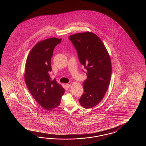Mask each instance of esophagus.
Returning <instances> with one entry per match:
<instances>
[{"instance_id":"esophagus-1","label":"esophagus","mask_w":146,"mask_h":146,"mask_svg":"<svg viewBox=\"0 0 146 146\" xmlns=\"http://www.w3.org/2000/svg\"><path fill=\"white\" fill-rule=\"evenodd\" d=\"M66 87H67V88H70V87H71V85L69 84H66Z\"/></svg>"}]
</instances>
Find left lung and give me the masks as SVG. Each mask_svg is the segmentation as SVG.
Segmentation results:
<instances>
[{
    "mask_svg": "<svg viewBox=\"0 0 146 146\" xmlns=\"http://www.w3.org/2000/svg\"><path fill=\"white\" fill-rule=\"evenodd\" d=\"M81 64L87 70L84 92L79 102L84 108L98 104L108 90L112 74L110 57L104 44L96 34L87 32L70 35Z\"/></svg>",
    "mask_w": 146,
    "mask_h": 146,
    "instance_id": "obj_1",
    "label": "left lung"
}]
</instances>
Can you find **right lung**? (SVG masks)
I'll list each match as a JSON object with an SVG mask.
<instances>
[{
  "label": "right lung",
  "instance_id": "add662e5",
  "mask_svg": "<svg viewBox=\"0 0 146 146\" xmlns=\"http://www.w3.org/2000/svg\"><path fill=\"white\" fill-rule=\"evenodd\" d=\"M62 38L52 37L38 42L28 55L25 63V82L34 99L46 110L58 106L65 89L55 79L50 78V60L55 47Z\"/></svg>",
  "mask_w": 146,
  "mask_h": 146
}]
</instances>
